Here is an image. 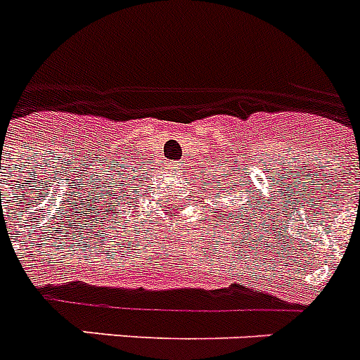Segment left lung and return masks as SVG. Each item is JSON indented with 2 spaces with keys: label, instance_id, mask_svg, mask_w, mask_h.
Segmentation results:
<instances>
[{
  "label": "left lung",
  "instance_id": "left-lung-1",
  "mask_svg": "<svg viewBox=\"0 0 360 360\" xmlns=\"http://www.w3.org/2000/svg\"><path fill=\"white\" fill-rule=\"evenodd\" d=\"M234 171V169H232ZM238 174H240V171H238ZM232 178H234V174H232ZM245 178V176H243ZM212 182H214V178H212ZM238 200H240L241 202V209H240V203H238L236 207L234 209H229L231 207V205H227V207H225V211L229 212V216H231V219H236V216H238V219H247L249 218V221H252V218H250V214H256L257 216V209H256V202H243V198L245 200H250V198H254V195H257V191H256V187H252V180H249V184H241V180H238ZM216 184H219V180H216ZM243 185L245 187V190H240L239 187ZM219 187H216V196H219V193H224V198H229V196H231V191L234 189V187H229V186H225V191H218ZM205 191L207 189H203V193H205ZM259 198H262V193H259ZM224 205V203L221 202H216L214 205ZM245 207V209L243 210V207ZM250 207L251 209L249 210L248 207ZM257 207L259 209H263L262 207V203L257 202ZM214 211H218V216H216V218H221V216H219V212H221V209H214ZM249 221H245V225H249ZM234 224H236V221H234Z\"/></svg>",
  "mask_w": 360,
  "mask_h": 360
}]
</instances>
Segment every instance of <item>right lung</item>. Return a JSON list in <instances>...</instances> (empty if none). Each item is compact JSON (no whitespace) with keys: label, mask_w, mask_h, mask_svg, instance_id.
I'll use <instances>...</instances> for the list:
<instances>
[{"label":"right lung","mask_w":360,"mask_h":360,"mask_svg":"<svg viewBox=\"0 0 360 360\" xmlns=\"http://www.w3.org/2000/svg\"><path fill=\"white\" fill-rule=\"evenodd\" d=\"M113 176L115 178L111 182L101 184L94 191L95 207L91 209H95L94 214L101 212L104 221L110 219V216L115 218L119 214V207L122 203L126 205V202H128V205L136 207L135 202H139V196H142V193H146L142 189H146V187L151 189V186L148 184V178L151 174H148V171H146V162L124 165L122 169L115 171ZM94 203H90V205H94ZM106 215L108 216V219L105 218ZM115 224H119V221H115Z\"/></svg>","instance_id":"add662e5"}]
</instances>
